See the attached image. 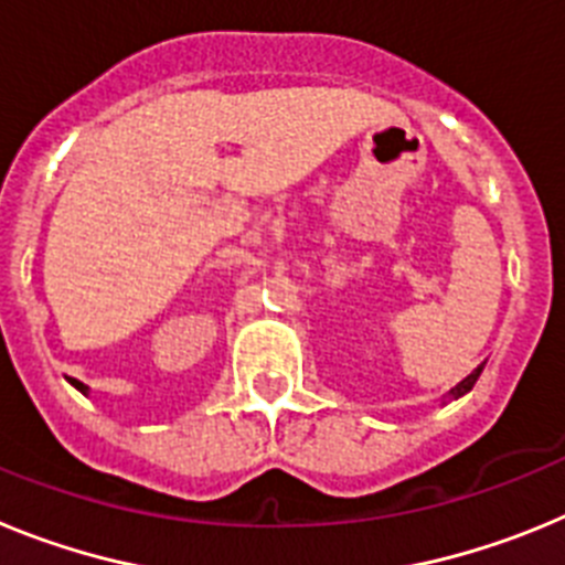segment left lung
<instances>
[{
	"mask_svg": "<svg viewBox=\"0 0 565 565\" xmlns=\"http://www.w3.org/2000/svg\"><path fill=\"white\" fill-rule=\"evenodd\" d=\"M481 371H483V364H478L476 371L469 373V376L463 379V382L458 384V387H452V391H450V396H452V398H458V396H463V393H469V391H472V384L478 382V376H481Z\"/></svg>",
	"mask_w": 565,
	"mask_h": 565,
	"instance_id": "1",
	"label": "left lung"
}]
</instances>
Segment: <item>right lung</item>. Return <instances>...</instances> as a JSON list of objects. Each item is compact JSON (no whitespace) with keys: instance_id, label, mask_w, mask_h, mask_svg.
Masks as SVG:
<instances>
[{"instance_id":"1","label":"right lung","mask_w":565,"mask_h":565,"mask_svg":"<svg viewBox=\"0 0 565 565\" xmlns=\"http://www.w3.org/2000/svg\"><path fill=\"white\" fill-rule=\"evenodd\" d=\"M70 382H73V387H78V391H82V393H87V387H84V384L78 382V379H70Z\"/></svg>"}]
</instances>
